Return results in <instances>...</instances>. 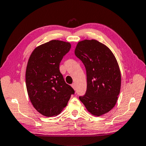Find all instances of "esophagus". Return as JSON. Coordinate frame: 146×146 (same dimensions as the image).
<instances>
[{
    "label": "esophagus",
    "instance_id": "34e87169",
    "mask_svg": "<svg viewBox=\"0 0 146 146\" xmlns=\"http://www.w3.org/2000/svg\"><path fill=\"white\" fill-rule=\"evenodd\" d=\"M71 87H73V88L74 89H75V87H76V86H75V83H73V84L71 85Z\"/></svg>",
    "mask_w": 146,
    "mask_h": 146
}]
</instances>
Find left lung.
I'll list each match as a JSON object with an SVG mask.
<instances>
[{"mask_svg": "<svg viewBox=\"0 0 146 146\" xmlns=\"http://www.w3.org/2000/svg\"><path fill=\"white\" fill-rule=\"evenodd\" d=\"M75 55L84 64L87 73V91L79 100L93 115L108 113L115 106L121 89V73L115 56L95 39L79 41Z\"/></svg>", "mask_w": 146, "mask_h": 146, "instance_id": "8db88e82", "label": "left lung"}]
</instances>
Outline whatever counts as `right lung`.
I'll use <instances>...</instances> for the list:
<instances>
[{
  "label": "right lung",
  "instance_id": "1",
  "mask_svg": "<svg viewBox=\"0 0 146 146\" xmlns=\"http://www.w3.org/2000/svg\"><path fill=\"white\" fill-rule=\"evenodd\" d=\"M71 46L68 42L50 40L35 48L27 63L25 77L29 99L46 117L59 114L75 93L59 71V64Z\"/></svg>",
  "mask_w": 146,
  "mask_h": 146
}]
</instances>
